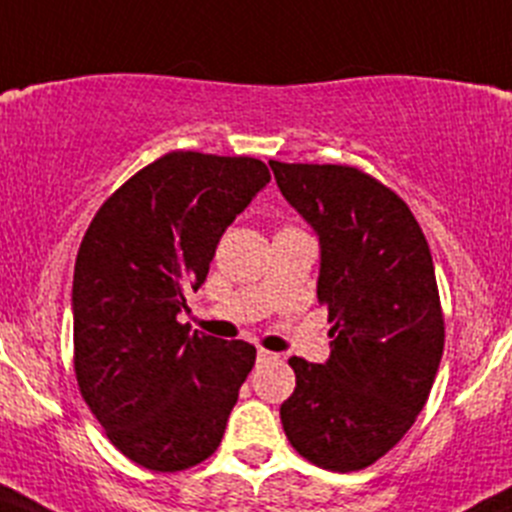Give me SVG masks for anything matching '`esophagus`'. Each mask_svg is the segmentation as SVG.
<instances>
[{
	"instance_id": "1",
	"label": "esophagus",
	"mask_w": 512,
	"mask_h": 512,
	"mask_svg": "<svg viewBox=\"0 0 512 512\" xmlns=\"http://www.w3.org/2000/svg\"><path fill=\"white\" fill-rule=\"evenodd\" d=\"M278 353H272V351H265V348H260L257 351V364H270V361H278Z\"/></svg>"
}]
</instances>
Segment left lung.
<instances>
[{"label":"left lung","instance_id":"left-lung-1","mask_svg":"<svg viewBox=\"0 0 512 512\" xmlns=\"http://www.w3.org/2000/svg\"><path fill=\"white\" fill-rule=\"evenodd\" d=\"M283 197L321 242L318 300L331 356H293L280 419L298 455L323 470L374 465L427 404L444 351L434 262L412 209L356 166L270 161Z\"/></svg>","mask_w":512,"mask_h":512}]
</instances>
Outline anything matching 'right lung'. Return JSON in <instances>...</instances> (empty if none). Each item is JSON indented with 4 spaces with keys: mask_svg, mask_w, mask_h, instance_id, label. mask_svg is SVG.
<instances>
[{
    "mask_svg": "<svg viewBox=\"0 0 512 512\" xmlns=\"http://www.w3.org/2000/svg\"><path fill=\"white\" fill-rule=\"evenodd\" d=\"M270 171L250 156L171 151L105 199L73 278L80 394L108 439L154 472L214 455L255 346L176 321L207 280L224 229Z\"/></svg>",
    "mask_w": 512,
    "mask_h": 512,
    "instance_id": "add662e5",
    "label": "right lung"
}]
</instances>
